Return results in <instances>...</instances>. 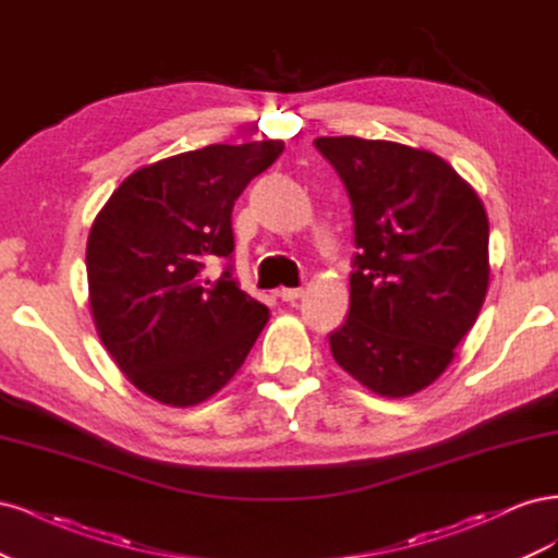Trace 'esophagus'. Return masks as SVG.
Here are the masks:
<instances>
[{"label":"esophagus","instance_id":"1","mask_svg":"<svg viewBox=\"0 0 558 558\" xmlns=\"http://www.w3.org/2000/svg\"><path fill=\"white\" fill-rule=\"evenodd\" d=\"M283 302H295L298 298H302V289H279L277 293Z\"/></svg>","mask_w":558,"mask_h":558}]
</instances>
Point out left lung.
Masks as SVG:
<instances>
[{"label":"left lung","instance_id":"8db88e82","mask_svg":"<svg viewBox=\"0 0 558 558\" xmlns=\"http://www.w3.org/2000/svg\"><path fill=\"white\" fill-rule=\"evenodd\" d=\"M344 181L356 258L332 359L369 391L408 398L453 361L488 289V218L440 156L384 140L318 137Z\"/></svg>","mask_w":558,"mask_h":558}]
</instances>
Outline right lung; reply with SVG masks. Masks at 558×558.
<instances>
[{
    "instance_id": "obj_1",
    "label": "right lung",
    "mask_w": 558,
    "mask_h": 558,
    "mask_svg": "<svg viewBox=\"0 0 558 558\" xmlns=\"http://www.w3.org/2000/svg\"><path fill=\"white\" fill-rule=\"evenodd\" d=\"M283 142L211 144L132 172L95 216L88 302L99 340L142 393L170 408L209 400L234 377L269 310L230 269L232 207Z\"/></svg>"
}]
</instances>
